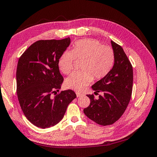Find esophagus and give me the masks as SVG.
<instances>
[{
  "mask_svg": "<svg viewBox=\"0 0 157 157\" xmlns=\"http://www.w3.org/2000/svg\"><path fill=\"white\" fill-rule=\"evenodd\" d=\"M76 96H77V98H79V97H82V96H84V94H80V93H76Z\"/></svg>",
  "mask_w": 157,
  "mask_h": 157,
  "instance_id": "1",
  "label": "esophagus"
}]
</instances>
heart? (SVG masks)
Here are the masks:
<instances>
[{
  "label": "heart",
  "instance_id": "b5f03b06",
  "mask_svg": "<svg viewBox=\"0 0 157 157\" xmlns=\"http://www.w3.org/2000/svg\"><path fill=\"white\" fill-rule=\"evenodd\" d=\"M75 59L83 60L82 71L70 75L66 79L65 85L76 91H82L87 87L92 81L93 76L96 80L105 77L114 62L113 49L92 38L76 41L72 51H65L61 55L58 61L60 71L65 75L71 72Z\"/></svg>",
  "mask_w": 157,
  "mask_h": 157
}]
</instances>
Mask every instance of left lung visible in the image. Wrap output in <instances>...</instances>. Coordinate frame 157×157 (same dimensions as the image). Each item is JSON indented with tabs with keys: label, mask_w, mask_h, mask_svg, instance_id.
<instances>
[{
	"label": "left lung",
	"mask_w": 157,
	"mask_h": 157,
	"mask_svg": "<svg viewBox=\"0 0 157 157\" xmlns=\"http://www.w3.org/2000/svg\"><path fill=\"white\" fill-rule=\"evenodd\" d=\"M114 62L110 72L92 85L95 93L103 92L95 99L87 95L90 104L83 110L89 119L101 125L113 124L125 111L132 96L133 68L123 48L111 40Z\"/></svg>",
	"instance_id": "obj_1"
}]
</instances>
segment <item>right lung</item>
Instances as JSON below:
<instances>
[{"mask_svg": "<svg viewBox=\"0 0 157 157\" xmlns=\"http://www.w3.org/2000/svg\"><path fill=\"white\" fill-rule=\"evenodd\" d=\"M70 44L69 37L38 40L19 59L16 72L18 100L27 119L38 127L45 129L57 124L76 98L70 89L55 97L52 95L59 91L63 82L58 61Z\"/></svg>", "mask_w": 157, "mask_h": 157, "instance_id": "obj_1", "label": "right lung"}]
</instances>
